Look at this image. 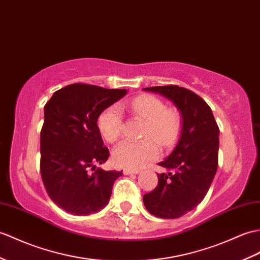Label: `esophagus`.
<instances>
[{"instance_id": "1", "label": "esophagus", "mask_w": 260, "mask_h": 260, "mask_svg": "<svg viewBox=\"0 0 260 260\" xmlns=\"http://www.w3.org/2000/svg\"><path fill=\"white\" fill-rule=\"evenodd\" d=\"M123 173L125 175H132V174H138V173H140V171H138V170H131V168H124Z\"/></svg>"}]
</instances>
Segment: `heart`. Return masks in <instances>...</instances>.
<instances>
[{
  "label": "heart",
  "mask_w": 260,
  "mask_h": 260,
  "mask_svg": "<svg viewBox=\"0 0 260 260\" xmlns=\"http://www.w3.org/2000/svg\"><path fill=\"white\" fill-rule=\"evenodd\" d=\"M122 105L106 108L99 117V128L107 142L117 141L123 129ZM131 112L145 122L140 142L123 141L113 150V160L116 165L128 168H141L155 159L158 146L171 148L179 138L183 127V117L178 110L167 107L165 102L154 95H141L132 101ZM152 138L155 141L150 140Z\"/></svg>",
  "instance_id": "obj_1"
}]
</instances>
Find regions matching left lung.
<instances>
[{"instance_id":"left-lung-1","label":"left lung","mask_w":260,"mask_h":260,"mask_svg":"<svg viewBox=\"0 0 260 260\" xmlns=\"http://www.w3.org/2000/svg\"><path fill=\"white\" fill-rule=\"evenodd\" d=\"M144 89L173 101L183 116L176 147L158 162L168 173L157 174L156 188L143 197L145 207L152 215L178 218L194 209L212 185L218 167L219 128L207 103L191 90L178 85Z\"/></svg>"}]
</instances>
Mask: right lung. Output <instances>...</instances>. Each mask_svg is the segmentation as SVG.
Returning <instances> with one entry per match:
<instances>
[{
    "label": "right lung",
    "instance_id": "right-lung-1",
    "mask_svg": "<svg viewBox=\"0 0 260 260\" xmlns=\"http://www.w3.org/2000/svg\"><path fill=\"white\" fill-rule=\"evenodd\" d=\"M126 94V89L75 83L56 90L45 104L41 176L48 196L65 212L89 215L110 202L113 185L123 174L96 168L110 157L98 119Z\"/></svg>",
    "mask_w": 260,
    "mask_h": 260
}]
</instances>
